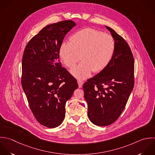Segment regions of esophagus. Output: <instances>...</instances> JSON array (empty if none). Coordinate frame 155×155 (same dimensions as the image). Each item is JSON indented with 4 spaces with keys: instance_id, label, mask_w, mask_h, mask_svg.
Here are the masks:
<instances>
[{
    "instance_id": "34e87169",
    "label": "esophagus",
    "mask_w": 155,
    "mask_h": 155,
    "mask_svg": "<svg viewBox=\"0 0 155 155\" xmlns=\"http://www.w3.org/2000/svg\"><path fill=\"white\" fill-rule=\"evenodd\" d=\"M77 83H78V84L79 87H81L82 86H83V81H82L78 80H77Z\"/></svg>"
}]
</instances>
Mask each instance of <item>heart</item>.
<instances>
[{
  "mask_svg": "<svg viewBox=\"0 0 155 155\" xmlns=\"http://www.w3.org/2000/svg\"><path fill=\"white\" fill-rule=\"evenodd\" d=\"M71 42H63L60 48V57L64 64L72 68L80 60L83 61L71 71L79 79H85L92 72L104 70L111 62L115 50L114 37L108 34L90 28L75 32Z\"/></svg>",
  "mask_w": 155,
  "mask_h": 155,
  "instance_id": "heart-1",
  "label": "heart"
}]
</instances>
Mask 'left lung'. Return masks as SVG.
I'll return each mask as SVG.
<instances>
[{
	"label": "left lung",
	"instance_id": "obj_1",
	"mask_svg": "<svg viewBox=\"0 0 155 155\" xmlns=\"http://www.w3.org/2000/svg\"><path fill=\"white\" fill-rule=\"evenodd\" d=\"M110 31L115 50L109 66L83 84L88 117L98 126L114 123L121 115L134 86V58L127 41L113 29Z\"/></svg>",
	"mask_w": 155,
	"mask_h": 155
}]
</instances>
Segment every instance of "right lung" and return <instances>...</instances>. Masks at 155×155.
I'll list each match as a JSON object with an SVG mask.
<instances>
[{
  "label": "right lung",
  "instance_id": "right-lung-1",
  "mask_svg": "<svg viewBox=\"0 0 155 155\" xmlns=\"http://www.w3.org/2000/svg\"><path fill=\"white\" fill-rule=\"evenodd\" d=\"M75 25L72 20H63L45 26L29 41L23 52L22 88L34 117L48 128L62 123L66 103L78 87L59 60L63 40Z\"/></svg>",
  "mask_w": 155,
  "mask_h": 155
}]
</instances>
